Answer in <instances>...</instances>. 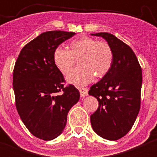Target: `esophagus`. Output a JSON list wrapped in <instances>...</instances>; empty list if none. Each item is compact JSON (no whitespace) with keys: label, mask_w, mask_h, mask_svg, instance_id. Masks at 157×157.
<instances>
[{"label":"esophagus","mask_w":157,"mask_h":157,"mask_svg":"<svg viewBox=\"0 0 157 157\" xmlns=\"http://www.w3.org/2000/svg\"><path fill=\"white\" fill-rule=\"evenodd\" d=\"M80 94L81 97H84L88 95V89L87 88H80Z\"/></svg>","instance_id":"obj_1"}]
</instances>
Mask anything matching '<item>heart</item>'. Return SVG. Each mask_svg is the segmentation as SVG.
<instances>
[{"label":"heart","mask_w":157,"mask_h":157,"mask_svg":"<svg viewBox=\"0 0 157 157\" xmlns=\"http://www.w3.org/2000/svg\"><path fill=\"white\" fill-rule=\"evenodd\" d=\"M80 58L81 67L71 71L67 80L77 86H85L94 80L95 75L102 77L108 74L113 63V52L106 42L84 36L71 42V50L60 45L54 52L55 65L64 74Z\"/></svg>","instance_id":"b5f03b06"}]
</instances>
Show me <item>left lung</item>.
Returning a JSON list of instances; mask_svg holds the SVG:
<instances>
[{"mask_svg":"<svg viewBox=\"0 0 157 157\" xmlns=\"http://www.w3.org/2000/svg\"><path fill=\"white\" fill-rule=\"evenodd\" d=\"M91 35L105 39L113 52L110 71L89 90L99 102L90 116L91 125L102 138L116 140L131 129L140 111L142 70L132 49L114 35Z\"/></svg>","mask_w":157,"mask_h":157,"instance_id":"obj_1","label":"left lung"}]
</instances>
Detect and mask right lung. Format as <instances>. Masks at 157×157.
I'll return each mask as SVG.
<instances>
[{"label": "right lung", "mask_w": 157, "mask_h": 157, "mask_svg": "<svg viewBox=\"0 0 157 157\" xmlns=\"http://www.w3.org/2000/svg\"><path fill=\"white\" fill-rule=\"evenodd\" d=\"M75 34L60 30L42 33L22 48L14 66L17 112L30 133L42 140H53L62 133L69 110L80 99L74 85L64 86V76L54 61L55 48Z\"/></svg>", "instance_id": "obj_1"}]
</instances>
